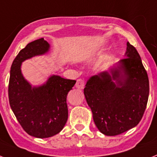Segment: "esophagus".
I'll list each match as a JSON object with an SVG mask.
<instances>
[{"mask_svg":"<svg viewBox=\"0 0 157 157\" xmlns=\"http://www.w3.org/2000/svg\"><path fill=\"white\" fill-rule=\"evenodd\" d=\"M85 86V81L82 79H78L76 83V88L78 90H82Z\"/></svg>","mask_w":157,"mask_h":157,"instance_id":"1","label":"esophagus"}]
</instances>
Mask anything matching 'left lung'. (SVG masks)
<instances>
[{
    "label": "left lung",
    "mask_w": 157,
    "mask_h": 157,
    "mask_svg": "<svg viewBox=\"0 0 157 157\" xmlns=\"http://www.w3.org/2000/svg\"><path fill=\"white\" fill-rule=\"evenodd\" d=\"M98 129L113 136L138 125L146 109L149 81L138 52L127 43L124 59L90 76L84 89Z\"/></svg>",
    "instance_id": "8db88e82"
}]
</instances>
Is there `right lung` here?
Returning <instances> with one entry per match:
<instances>
[{
    "instance_id": "add662e5",
    "label": "right lung",
    "mask_w": 157,
    "mask_h": 157,
    "mask_svg": "<svg viewBox=\"0 0 157 157\" xmlns=\"http://www.w3.org/2000/svg\"><path fill=\"white\" fill-rule=\"evenodd\" d=\"M51 46L42 39L30 42L20 51L10 68V107L25 132L36 138H48L60 132L67 120V95L76 81L52 75L40 85L24 77L21 64L26 59L48 54Z\"/></svg>"
}]
</instances>
